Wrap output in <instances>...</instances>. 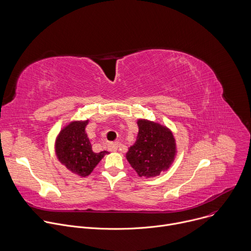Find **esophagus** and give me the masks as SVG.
I'll return each instance as SVG.
<instances>
[{
    "mask_svg": "<svg viewBox=\"0 0 251 251\" xmlns=\"http://www.w3.org/2000/svg\"><path fill=\"white\" fill-rule=\"evenodd\" d=\"M108 149L111 151V152H116L117 149H118V144L116 142H111L110 144L108 145Z\"/></svg>",
    "mask_w": 251,
    "mask_h": 251,
    "instance_id": "34e87169",
    "label": "esophagus"
}]
</instances>
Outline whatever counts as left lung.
Segmentation results:
<instances>
[{"mask_svg": "<svg viewBox=\"0 0 251 251\" xmlns=\"http://www.w3.org/2000/svg\"><path fill=\"white\" fill-rule=\"evenodd\" d=\"M135 144L126 159L139 176L153 177L167 171L176 156V141L169 128L159 123L139 119Z\"/></svg>", "mask_w": 251, "mask_h": 251, "instance_id": "obj_1", "label": "left lung"}]
</instances>
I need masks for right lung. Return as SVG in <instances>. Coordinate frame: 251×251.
<instances>
[{"mask_svg":"<svg viewBox=\"0 0 251 251\" xmlns=\"http://www.w3.org/2000/svg\"><path fill=\"white\" fill-rule=\"evenodd\" d=\"M88 120L74 121L65 126L55 140V154L58 161L70 172L86 176L102 160L107 151L95 153L85 132Z\"/></svg>","mask_w":251,"mask_h":251,"instance_id":"1","label":"right lung"}]
</instances>
